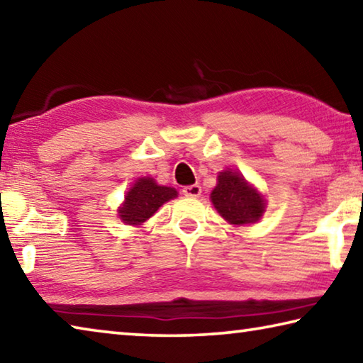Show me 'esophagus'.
<instances>
[{
  "label": "esophagus",
  "instance_id": "1",
  "mask_svg": "<svg viewBox=\"0 0 363 363\" xmlns=\"http://www.w3.org/2000/svg\"><path fill=\"white\" fill-rule=\"evenodd\" d=\"M182 194L186 196H199L201 194V187L199 184H194V186H186L182 189Z\"/></svg>",
  "mask_w": 363,
  "mask_h": 363
}]
</instances>
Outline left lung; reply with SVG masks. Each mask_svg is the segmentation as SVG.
<instances>
[{
    "instance_id": "left-lung-1",
    "label": "left lung",
    "mask_w": 363,
    "mask_h": 363,
    "mask_svg": "<svg viewBox=\"0 0 363 363\" xmlns=\"http://www.w3.org/2000/svg\"><path fill=\"white\" fill-rule=\"evenodd\" d=\"M211 201L218 213L230 224H251L262 216V196L248 186L242 174L223 171L218 176V186L211 192Z\"/></svg>"
}]
</instances>
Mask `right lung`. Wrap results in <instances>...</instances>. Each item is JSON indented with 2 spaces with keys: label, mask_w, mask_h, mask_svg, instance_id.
<instances>
[{
  "label": "right lung",
  "mask_w": 363,
  "mask_h": 363,
  "mask_svg": "<svg viewBox=\"0 0 363 363\" xmlns=\"http://www.w3.org/2000/svg\"><path fill=\"white\" fill-rule=\"evenodd\" d=\"M177 196L173 187L158 186L152 177H140L125 196L118 210L123 223L138 225L155 214L160 206Z\"/></svg>",
  "instance_id": "right-lung-1"
}]
</instances>
